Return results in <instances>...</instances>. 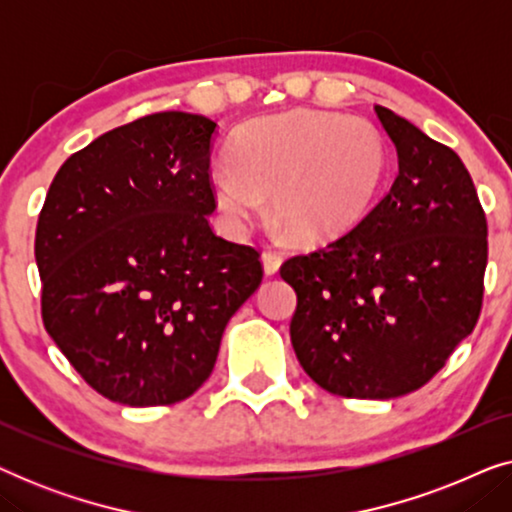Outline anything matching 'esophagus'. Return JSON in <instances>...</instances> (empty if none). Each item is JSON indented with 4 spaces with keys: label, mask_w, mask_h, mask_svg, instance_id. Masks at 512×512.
I'll return each instance as SVG.
<instances>
[{
    "label": "esophagus",
    "mask_w": 512,
    "mask_h": 512,
    "mask_svg": "<svg viewBox=\"0 0 512 512\" xmlns=\"http://www.w3.org/2000/svg\"><path fill=\"white\" fill-rule=\"evenodd\" d=\"M261 261H263V270H265V275H277L279 272V268H282V254H279V251H275V249H268V251H263V256H261Z\"/></svg>",
    "instance_id": "obj_1"
}]
</instances>
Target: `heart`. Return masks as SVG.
I'll return each mask as SVG.
<instances>
[{
    "instance_id": "heart-1",
    "label": "heart",
    "mask_w": 512,
    "mask_h": 512,
    "mask_svg": "<svg viewBox=\"0 0 512 512\" xmlns=\"http://www.w3.org/2000/svg\"><path fill=\"white\" fill-rule=\"evenodd\" d=\"M389 170L387 144L366 118L286 111L240 128L233 158L216 160L209 186L230 228L272 214L300 242L345 235L373 205Z\"/></svg>"
}]
</instances>
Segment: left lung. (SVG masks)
Returning a JSON list of instances; mask_svg holds the SVG:
<instances>
[{
  "instance_id": "1",
  "label": "left lung",
  "mask_w": 512,
  "mask_h": 512,
  "mask_svg": "<svg viewBox=\"0 0 512 512\" xmlns=\"http://www.w3.org/2000/svg\"><path fill=\"white\" fill-rule=\"evenodd\" d=\"M375 114L398 153L389 193L279 275L298 296L291 345L305 373L335 396L387 401L424 387L478 324L487 219L450 146Z\"/></svg>"
}]
</instances>
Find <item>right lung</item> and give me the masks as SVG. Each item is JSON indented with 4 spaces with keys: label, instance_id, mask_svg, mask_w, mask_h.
<instances>
[{
    "label": "right lung",
    "instance_id": "1",
    "mask_svg": "<svg viewBox=\"0 0 512 512\" xmlns=\"http://www.w3.org/2000/svg\"><path fill=\"white\" fill-rule=\"evenodd\" d=\"M216 123L160 111L65 160L39 214L41 317L97 394L172 405L212 375L221 335L263 279L258 251L209 226Z\"/></svg>",
    "mask_w": 512,
    "mask_h": 512
}]
</instances>
